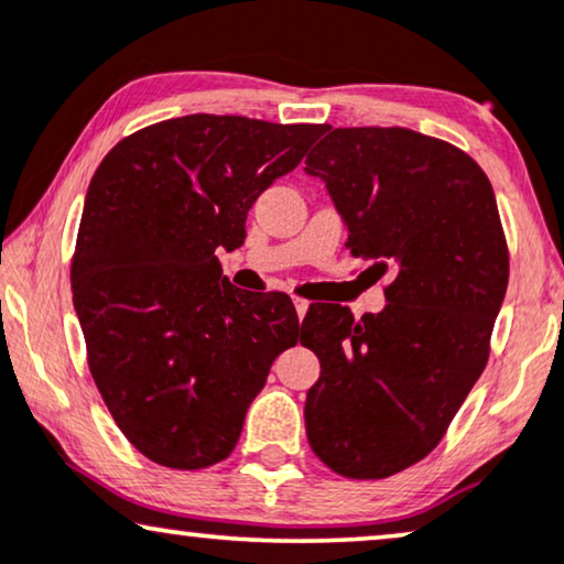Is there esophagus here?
Segmentation results:
<instances>
[{"mask_svg": "<svg viewBox=\"0 0 564 564\" xmlns=\"http://www.w3.org/2000/svg\"><path fill=\"white\" fill-rule=\"evenodd\" d=\"M294 306H296L299 319H304V314L310 312V302H306V299H302V296H294Z\"/></svg>", "mask_w": 564, "mask_h": 564, "instance_id": "esophagus-1", "label": "esophagus"}]
</instances>
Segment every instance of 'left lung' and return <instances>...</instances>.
<instances>
[{
	"mask_svg": "<svg viewBox=\"0 0 564 564\" xmlns=\"http://www.w3.org/2000/svg\"><path fill=\"white\" fill-rule=\"evenodd\" d=\"M322 137L304 170L327 183L350 254L389 281L379 314L306 312L302 345L322 366L306 438L337 475L384 479L441 444L485 371L508 242L490 180L459 147L400 126Z\"/></svg>",
	"mask_w": 564,
	"mask_h": 564,
	"instance_id": "left-lung-1",
	"label": "left lung"
}]
</instances>
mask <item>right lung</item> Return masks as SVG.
I'll use <instances>...</instances> for the list:
<instances>
[{
	"instance_id": "1",
	"label": "right lung",
	"mask_w": 564,
	"mask_h": 564,
	"mask_svg": "<svg viewBox=\"0 0 564 564\" xmlns=\"http://www.w3.org/2000/svg\"><path fill=\"white\" fill-rule=\"evenodd\" d=\"M319 129L195 112L120 139L95 170L74 310L102 402L154 464L227 459L278 352L299 340L291 299L235 289L216 252L242 245L247 212Z\"/></svg>"
}]
</instances>
